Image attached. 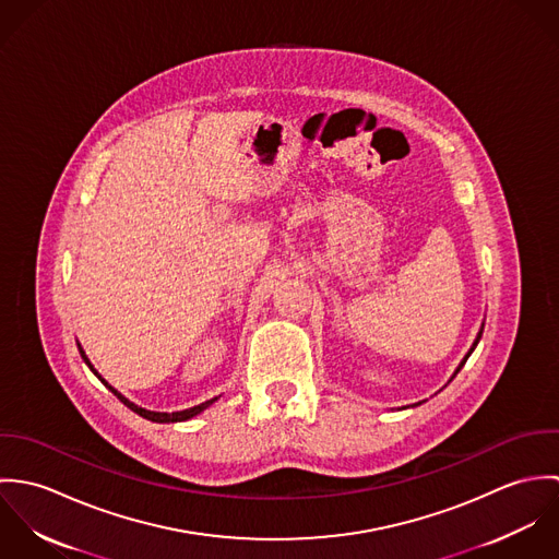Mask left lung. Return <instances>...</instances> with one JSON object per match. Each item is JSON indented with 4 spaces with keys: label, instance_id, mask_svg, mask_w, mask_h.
<instances>
[{
    "label": "left lung",
    "instance_id": "1",
    "mask_svg": "<svg viewBox=\"0 0 559 559\" xmlns=\"http://www.w3.org/2000/svg\"><path fill=\"white\" fill-rule=\"evenodd\" d=\"M481 331H484V324H481V329H479L478 337H476V342H474V346H472V348H469V353H467V355H465V359H463V361H461V366H459V368H456V372H454V377H456V374H459V372H461V368H463V366H465V361H467V359H469V355H472V353H474V348H476V346H478L479 337H481ZM454 377H452V379H454ZM417 404H421V402H417ZM417 404H413V406H417Z\"/></svg>",
    "mask_w": 559,
    "mask_h": 559
}]
</instances>
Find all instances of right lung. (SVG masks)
I'll list each match as a JSON object with an SVG mask.
<instances>
[{
	"label": "right lung",
	"mask_w": 559,
	"mask_h": 559,
	"mask_svg": "<svg viewBox=\"0 0 559 559\" xmlns=\"http://www.w3.org/2000/svg\"><path fill=\"white\" fill-rule=\"evenodd\" d=\"M78 348H80L81 353V359L85 361V366L100 379V383L116 396V399L120 400L124 406H129L133 413H138V415H142V417H146V419H151V421H159V424H171V421H187V419H191V417H195L198 413H202L204 408H209L215 400H217V396L215 399L206 400V402H202V404H198V406H191V408H185V411H176V413H159V411H148V408H142V406H138L135 402H131L129 399H124L118 390H114L98 372H96V368L90 364V359L85 357V353H83V348H81L80 342H78Z\"/></svg>",
	"instance_id": "obj_1"
}]
</instances>
